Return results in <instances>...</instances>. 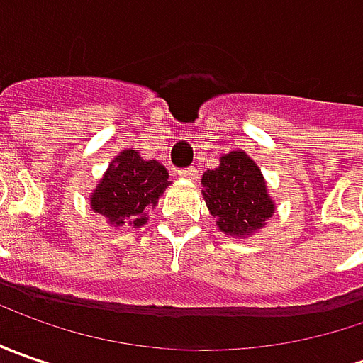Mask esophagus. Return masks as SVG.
<instances>
[{
    "mask_svg": "<svg viewBox=\"0 0 363 363\" xmlns=\"http://www.w3.org/2000/svg\"><path fill=\"white\" fill-rule=\"evenodd\" d=\"M177 174L182 175V177H188V179H196L198 177V169L196 167H186V169H179Z\"/></svg>",
    "mask_w": 363,
    "mask_h": 363,
    "instance_id": "obj_1",
    "label": "esophagus"
}]
</instances>
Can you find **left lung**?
<instances>
[{"label": "left lung", "instance_id": "obj_1", "mask_svg": "<svg viewBox=\"0 0 363 363\" xmlns=\"http://www.w3.org/2000/svg\"><path fill=\"white\" fill-rule=\"evenodd\" d=\"M203 200L218 228L230 236H246L272 216L271 202L257 163L242 151L224 155L216 169L202 177Z\"/></svg>", "mask_w": 363, "mask_h": 363}]
</instances>
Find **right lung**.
Masks as SVG:
<instances>
[{"mask_svg":"<svg viewBox=\"0 0 363 363\" xmlns=\"http://www.w3.org/2000/svg\"><path fill=\"white\" fill-rule=\"evenodd\" d=\"M167 169L155 160H143L127 149L108 165V172L91 198L94 212L108 218L113 226H143L163 189L167 188Z\"/></svg>","mask_w":363,"mask_h":363,"instance_id":"add662e5","label":"right lung"}]
</instances>
